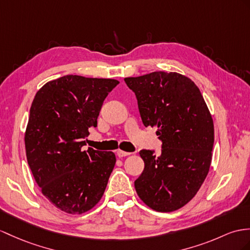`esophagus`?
<instances>
[{"instance_id":"1","label":"esophagus","mask_w":250,"mask_h":250,"mask_svg":"<svg viewBox=\"0 0 250 250\" xmlns=\"http://www.w3.org/2000/svg\"><path fill=\"white\" fill-rule=\"evenodd\" d=\"M129 155H130V153H127V151H124V150H121V149L117 150V156H118L119 158H123V157H126V156H129Z\"/></svg>"}]
</instances>
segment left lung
<instances>
[{"instance_id": "obj_1", "label": "left lung", "mask_w": 250, "mask_h": 250, "mask_svg": "<svg viewBox=\"0 0 250 250\" xmlns=\"http://www.w3.org/2000/svg\"><path fill=\"white\" fill-rule=\"evenodd\" d=\"M136 94L145 127H157L161 154L142 149L144 169L135 181L150 209L172 212L196 195L209 173L214 125L198 87L176 72L124 78Z\"/></svg>"}]
</instances>
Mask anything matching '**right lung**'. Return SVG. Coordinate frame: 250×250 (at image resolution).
<instances>
[{
    "label": "right lung",
    "instance_id": "add662e5",
    "mask_svg": "<svg viewBox=\"0 0 250 250\" xmlns=\"http://www.w3.org/2000/svg\"><path fill=\"white\" fill-rule=\"evenodd\" d=\"M117 79L65 75L36 93L25 130L30 171L41 192L69 214H83L100 202L117 159L112 151L83 150L90 127Z\"/></svg>",
    "mask_w": 250,
    "mask_h": 250
}]
</instances>
